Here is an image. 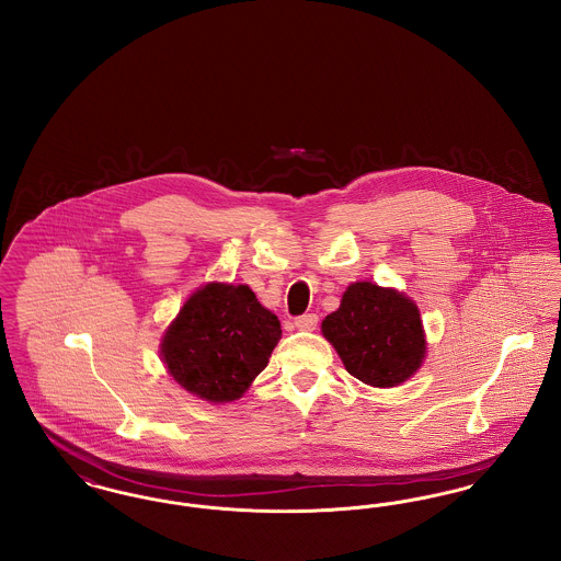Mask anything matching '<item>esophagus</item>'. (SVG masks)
Wrapping results in <instances>:
<instances>
[{"mask_svg":"<svg viewBox=\"0 0 561 561\" xmlns=\"http://www.w3.org/2000/svg\"><path fill=\"white\" fill-rule=\"evenodd\" d=\"M318 321H320V318H318L316 313H305V316H298V318L294 320V325H296L298 330L311 332V330L318 328Z\"/></svg>","mask_w":561,"mask_h":561,"instance_id":"esophagus-1","label":"esophagus"}]
</instances>
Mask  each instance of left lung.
I'll return each instance as SVG.
<instances>
[{
    "mask_svg": "<svg viewBox=\"0 0 561 561\" xmlns=\"http://www.w3.org/2000/svg\"><path fill=\"white\" fill-rule=\"evenodd\" d=\"M323 336L345 368L373 387H396L425 359V334L416 305L370 282L351 284L341 307L321 321Z\"/></svg>",
    "mask_w": 561,
    "mask_h": 561,
    "instance_id": "1",
    "label": "left lung"
}]
</instances>
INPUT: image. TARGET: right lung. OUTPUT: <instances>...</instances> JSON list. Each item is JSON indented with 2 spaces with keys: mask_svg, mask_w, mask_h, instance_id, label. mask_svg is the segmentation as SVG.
I'll return each mask as SVG.
<instances>
[{
  "mask_svg": "<svg viewBox=\"0 0 561 561\" xmlns=\"http://www.w3.org/2000/svg\"><path fill=\"white\" fill-rule=\"evenodd\" d=\"M279 339V320L248 286L208 284L168 328L161 357L181 387L222 403L245 393Z\"/></svg>",
  "mask_w": 561,
  "mask_h": 561,
  "instance_id": "right-lung-1",
  "label": "right lung"
}]
</instances>
